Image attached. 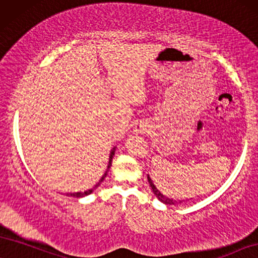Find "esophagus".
<instances>
[{"mask_svg": "<svg viewBox=\"0 0 258 258\" xmlns=\"http://www.w3.org/2000/svg\"><path fill=\"white\" fill-rule=\"evenodd\" d=\"M145 127L144 126H143V125H139L138 127H137V130H136V131L137 132H138V133H143V132H145Z\"/></svg>", "mask_w": 258, "mask_h": 258, "instance_id": "1", "label": "esophagus"}]
</instances>
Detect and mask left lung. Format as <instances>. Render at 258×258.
<instances>
[{"label":"left lung","mask_w":258,"mask_h":258,"mask_svg":"<svg viewBox=\"0 0 258 258\" xmlns=\"http://www.w3.org/2000/svg\"><path fill=\"white\" fill-rule=\"evenodd\" d=\"M148 181H149V183H150V187H151V189H152L153 194H155L156 198H157L161 202H163V204H165V205H176V204H182V202L184 201V200L176 201V200H172V199H170V198L165 197V195H163L161 191H159L158 189L156 188V185L153 184V182H152L151 178H150L149 175H148Z\"/></svg>","instance_id":"8db88e82"}]
</instances>
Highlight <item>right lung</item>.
Returning <instances> with one entry per match:
<instances>
[{"instance_id": "obj_1", "label": "right lung", "mask_w": 258, "mask_h": 258, "mask_svg": "<svg viewBox=\"0 0 258 258\" xmlns=\"http://www.w3.org/2000/svg\"><path fill=\"white\" fill-rule=\"evenodd\" d=\"M114 152H115V148H113L112 152H110V155H109V162H108V167H107V170H106V172H105V174H103L102 177H101V180H100L99 182H97V183H96L95 185H94L93 188H91V189H88V190H86V191H77V193H70V194H68V195H70V197H74V198H83V197H87V195H89V194L93 193V191L95 190V189H96L97 187H99V185L101 184V182H102L103 180H105V177L107 176V172L109 171L110 165H112V159H113Z\"/></svg>"}]
</instances>
